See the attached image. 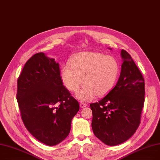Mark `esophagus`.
I'll use <instances>...</instances> for the list:
<instances>
[{
	"instance_id": "34e87169",
	"label": "esophagus",
	"mask_w": 160,
	"mask_h": 160,
	"mask_svg": "<svg viewBox=\"0 0 160 160\" xmlns=\"http://www.w3.org/2000/svg\"><path fill=\"white\" fill-rule=\"evenodd\" d=\"M87 106V104L85 103V102H80V107L81 108H84V107H86Z\"/></svg>"
}]
</instances>
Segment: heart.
<instances>
[{"label": "heart", "mask_w": 160, "mask_h": 160, "mask_svg": "<svg viewBox=\"0 0 160 160\" xmlns=\"http://www.w3.org/2000/svg\"><path fill=\"white\" fill-rule=\"evenodd\" d=\"M61 68V78L64 86L76 94L82 101L92 100L95 95L102 97L112 89L119 72V65L115 58L97 52L78 53Z\"/></svg>", "instance_id": "obj_1"}]
</instances>
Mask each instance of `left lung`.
Returning <instances> with one entry per match:
<instances>
[{
    "label": "left lung",
    "instance_id": "left-lung-1",
    "mask_svg": "<svg viewBox=\"0 0 160 160\" xmlns=\"http://www.w3.org/2000/svg\"><path fill=\"white\" fill-rule=\"evenodd\" d=\"M123 63L116 86L99 102L90 104L94 135L115 146L133 135L141 123L144 103V79L131 55L122 50Z\"/></svg>",
    "mask_w": 160,
    "mask_h": 160
}]
</instances>
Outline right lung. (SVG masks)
Masks as SVG:
<instances>
[{
	"label": "right lung",
	"mask_w": 160,
	"mask_h": 160,
	"mask_svg": "<svg viewBox=\"0 0 160 160\" xmlns=\"http://www.w3.org/2000/svg\"><path fill=\"white\" fill-rule=\"evenodd\" d=\"M16 97L25 126L37 140L55 146L68 135L80 106L63 86L55 59L42 52L28 59L18 78Z\"/></svg>",
	"instance_id": "obj_1"
}]
</instances>
